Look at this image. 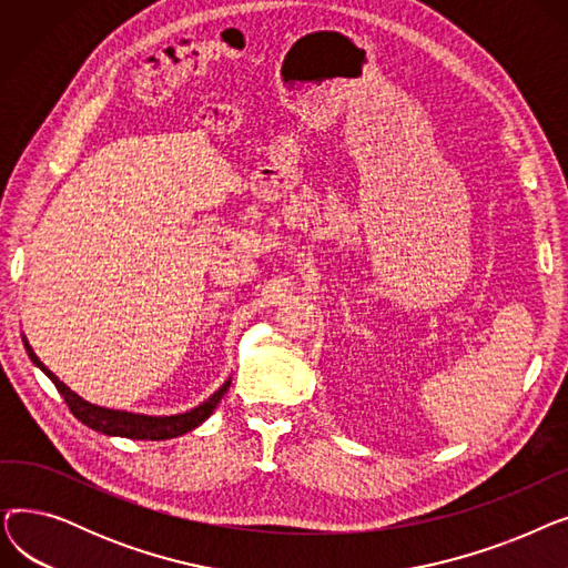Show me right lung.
Segmentation results:
<instances>
[{
  "mask_svg": "<svg viewBox=\"0 0 568 568\" xmlns=\"http://www.w3.org/2000/svg\"><path fill=\"white\" fill-rule=\"evenodd\" d=\"M22 343L24 349L29 354V359L37 368H41L48 379L57 386V392L64 396L69 409L73 412V416L78 422H82L87 428H92L97 433L103 435H112V437H129V439H172L179 435H186L193 428H197L202 422H206L212 412L216 409V405L221 403V398L225 396V392L230 389L232 377H227L221 389L209 396L204 403H200L193 409L179 412V414H170V416H154V414H140V412H126V409H110V407H101L89 403L84 398H80L75 392H71L69 386L59 379L52 371L45 368V364L34 354L32 345L27 343L24 334H22Z\"/></svg>",
  "mask_w": 568,
  "mask_h": 568,
  "instance_id": "obj_1",
  "label": "right lung"
}]
</instances>
